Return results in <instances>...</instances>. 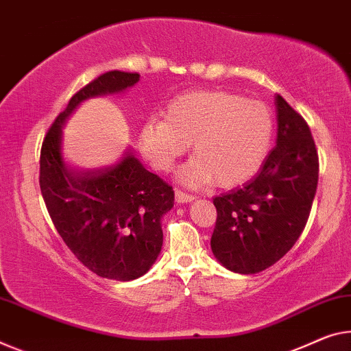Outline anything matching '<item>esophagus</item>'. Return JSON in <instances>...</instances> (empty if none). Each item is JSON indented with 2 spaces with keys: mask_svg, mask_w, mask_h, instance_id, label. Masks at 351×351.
<instances>
[{
  "mask_svg": "<svg viewBox=\"0 0 351 351\" xmlns=\"http://www.w3.org/2000/svg\"><path fill=\"white\" fill-rule=\"evenodd\" d=\"M176 201L180 202V204H185V202H193L194 201V196L193 194H188L185 191H182L177 188L176 190Z\"/></svg>",
  "mask_w": 351,
  "mask_h": 351,
  "instance_id": "esophagus-1",
  "label": "esophagus"
}]
</instances>
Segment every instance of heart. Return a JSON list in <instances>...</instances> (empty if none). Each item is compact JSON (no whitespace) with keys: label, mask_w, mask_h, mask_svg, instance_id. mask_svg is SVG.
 I'll return each instance as SVG.
<instances>
[{"label":"heart","mask_w":351,"mask_h":351,"mask_svg":"<svg viewBox=\"0 0 351 351\" xmlns=\"http://www.w3.org/2000/svg\"><path fill=\"white\" fill-rule=\"evenodd\" d=\"M273 132V112L263 101L226 89H196L174 97L165 121L145 122L139 144L150 165L165 172L191 141L196 157L183 166L180 179L188 185L215 180V185L230 188L262 168Z\"/></svg>","instance_id":"heart-1"}]
</instances>
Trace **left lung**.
<instances>
[{"mask_svg":"<svg viewBox=\"0 0 351 351\" xmlns=\"http://www.w3.org/2000/svg\"><path fill=\"white\" fill-rule=\"evenodd\" d=\"M278 139L261 171L213 199V256L230 271L254 274L292 250L309 218L319 183V154L309 125L276 95Z\"/></svg>","mask_w":351,"mask_h":351,"instance_id":"left-lung-1","label":"left lung"}]
</instances>
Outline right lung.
Wrapping results in <instances>:
<instances>
[{"label":"right lung","instance_id":"add662e5","mask_svg":"<svg viewBox=\"0 0 351 351\" xmlns=\"http://www.w3.org/2000/svg\"><path fill=\"white\" fill-rule=\"evenodd\" d=\"M138 82L139 73L112 70L86 84L48 128L40 149V191L58 234L86 268L116 281L143 276L157 261L161 218L174 206V190L132 152L108 168H70L61 155V134L82 101Z\"/></svg>","mask_w":351,"mask_h":351}]
</instances>
